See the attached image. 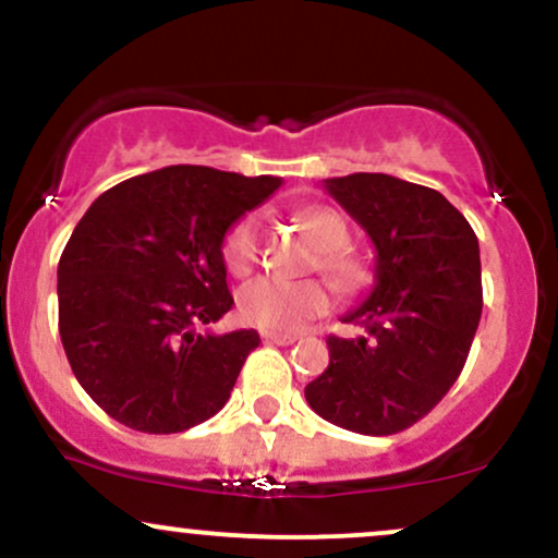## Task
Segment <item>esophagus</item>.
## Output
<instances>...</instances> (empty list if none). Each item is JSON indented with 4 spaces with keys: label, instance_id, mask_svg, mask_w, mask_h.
I'll return each mask as SVG.
<instances>
[{
    "label": "esophagus",
    "instance_id": "34e87169",
    "mask_svg": "<svg viewBox=\"0 0 558 558\" xmlns=\"http://www.w3.org/2000/svg\"><path fill=\"white\" fill-rule=\"evenodd\" d=\"M262 338H265L267 343H278V345H291L299 341V336H293V332H270V330L262 332Z\"/></svg>",
    "mask_w": 558,
    "mask_h": 558
}]
</instances>
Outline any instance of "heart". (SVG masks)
<instances>
[{
  "instance_id": "b5f03b06",
  "label": "heart",
  "mask_w": 558,
  "mask_h": 558,
  "mask_svg": "<svg viewBox=\"0 0 558 558\" xmlns=\"http://www.w3.org/2000/svg\"><path fill=\"white\" fill-rule=\"evenodd\" d=\"M317 248L315 267L343 296H356L373 283V267L349 248V226L332 207H310L299 215ZM262 254V226L257 215H243L222 239V262L233 275H248ZM330 310V293L323 280L257 278L239 291V315L265 330L293 332Z\"/></svg>"
}]
</instances>
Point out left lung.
I'll return each mask as SVG.
<instances>
[{
  "label": "left lung",
  "instance_id": "left-lung-1",
  "mask_svg": "<svg viewBox=\"0 0 558 558\" xmlns=\"http://www.w3.org/2000/svg\"><path fill=\"white\" fill-rule=\"evenodd\" d=\"M375 243V288L328 336L330 364L304 388L323 420L362 435L412 427L464 369L483 315L477 235L444 194L383 172L325 181Z\"/></svg>",
  "mask_w": 558,
  "mask_h": 558
}]
</instances>
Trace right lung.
Returning <instances> with one entry per match:
<instances>
[{
  "mask_svg": "<svg viewBox=\"0 0 558 558\" xmlns=\"http://www.w3.org/2000/svg\"><path fill=\"white\" fill-rule=\"evenodd\" d=\"M280 178L202 165L128 178L88 207L57 267L73 375L125 427L183 433L215 417L257 330L196 332L233 306L222 239Z\"/></svg>",
  "mask_w": 558,
  "mask_h": 558,
  "instance_id": "right-lung-1",
  "label": "right lung"
}]
</instances>
